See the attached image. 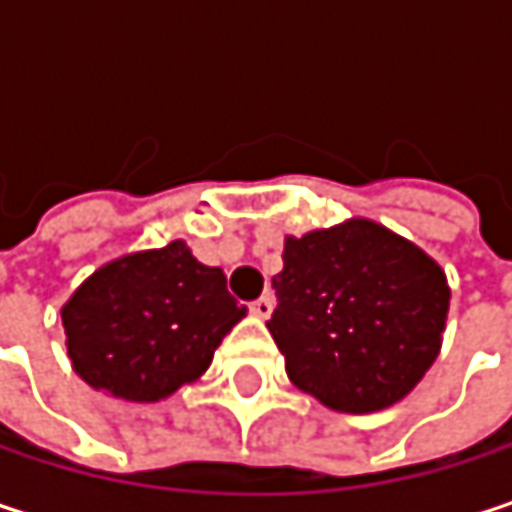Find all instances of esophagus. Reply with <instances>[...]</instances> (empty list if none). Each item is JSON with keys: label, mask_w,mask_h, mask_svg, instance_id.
Here are the masks:
<instances>
[{"label": "esophagus", "mask_w": 512, "mask_h": 512, "mask_svg": "<svg viewBox=\"0 0 512 512\" xmlns=\"http://www.w3.org/2000/svg\"><path fill=\"white\" fill-rule=\"evenodd\" d=\"M272 308H275V299L266 293V296H260V299H255L252 305H249V311L255 314L257 320H269L272 317Z\"/></svg>", "instance_id": "1"}]
</instances>
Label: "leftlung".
<instances>
[{"mask_svg": "<svg viewBox=\"0 0 512 512\" xmlns=\"http://www.w3.org/2000/svg\"><path fill=\"white\" fill-rule=\"evenodd\" d=\"M272 332L290 382L335 412L403 400L433 367L451 305L445 269L373 219L284 237Z\"/></svg>", "mask_w": 512, "mask_h": 512, "instance_id": "8db88e82", "label": "left lung"}]
</instances>
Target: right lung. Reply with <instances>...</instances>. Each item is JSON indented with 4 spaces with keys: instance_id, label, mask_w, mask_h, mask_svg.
<instances>
[{
    "instance_id": "1",
    "label": "right lung",
    "mask_w": 512,
    "mask_h": 512,
    "mask_svg": "<svg viewBox=\"0 0 512 512\" xmlns=\"http://www.w3.org/2000/svg\"><path fill=\"white\" fill-rule=\"evenodd\" d=\"M243 317L225 272L183 240L103 263L61 305L73 370L130 403H156L195 382Z\"/></svg>"
}]
</instances>
